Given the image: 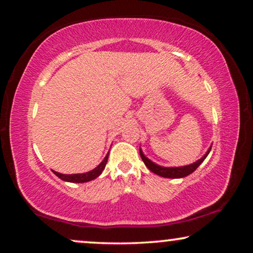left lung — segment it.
Returning a JSON list of instances; mask_svg holds the SVG:
<instances>
[{"label":"left lung","instance_id":"8db88e82","mask_svg":"<svg viewBox=\"0 0 253 253\" xmlns=\"http://www.w3.org/2000/svg\"><path fill=\"white\" fill-rule=\"evenodd\" d=\"M211 151V147L210 150L207 151V153L204 155L202 159H199L198 161H196L195 164L192 165H189V166H184V167H175V168H167V167H161V166H158L152 162L151 160H148V159L145 157L143 154V152L139 150V153H140V157H141V160L144 161V164L146 167L150 169L152 172H154V174H157L159 176H162V177H167V178H181V177H185V176H188L191 174L196 170L197 168L199 167L200 164L205 160L207 155H209Z\"/></svg>","mask_w":253,"mask_h":253}]
</instances>
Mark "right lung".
Segmentation results:
<instances>
[{"label": "right lung", "instance_id": "right-lung-1", "mask_svg": "<svg viewBox=\"0 0 253 253\" xmlns=\"http://www.w3.org/2000/svg\"><path fill=\"white\" fill-rule=\"evenodd\" d=\"M107 161H108V154L106 155V158L103 159V161L100 164L98 167L93 169V170L88 171V172H85V174H75V175H63V174H60V172L57 171H53L55 175L57 176V177H60L61 179H63L65 182H71V183H85V182H88V181H92V179H94L98 177V176L101 174L103 169L106 167V164Z\"/></svg>", "mask_w": 253, "mask_h": 253}]
</instances>
